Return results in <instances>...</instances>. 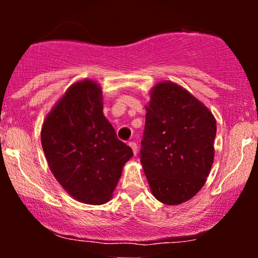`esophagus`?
I'll return each mask as SVG.
<instances>
[{"instance_id":"1","label":"esophagus","mask_w":258,"mask_h":258,"mask_svg":"<svg viewBox=\"0 0 258 258\" xmlns=\"http://www.w3.org/2000/svg\"><path fill=\"white\" fill-rule=\"evenodd\" d=\"M128 146L132 148V150H133V154H137V150H138V147H137V143H136V142H130L128 143Z\"/></svg>"}]
</instances>
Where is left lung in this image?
I'll return each instance as SVG.
<instances>
[{"label": "left lung", "instance_id": "8db88e82", "mask_svg": "<svg viewBox=\"0 0 258 258\" xmlns=\"http://www.w3.org/2000/svg\"><path fill=\"white\" fill-rule=\"evenodd\" d=\"M146 106L139 159L154 197L178 205L203 188L214 162L216 120L184 88L161 82Z\"/></svg>", "mask_w": 258, "mask_h": 258}]
</instances>
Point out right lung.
<instances>
[{
	"mask_svg": "<svg viewBox=\"0 0 258 258\" xmlns=\"http://www.w3.org/2000/svg\"><path fill=\"white\" fill-rule=\"evenodd\" d=\"M96 82L73 85L43 122L41 141L52 173L76 200L91 205L110 199L133 152L103 115Z\"/></svg>",
	"mask_w": 258,
	"mask_h": 258,
	"instance_id": "1",
	"label": "right lung"
}]
</instances>
